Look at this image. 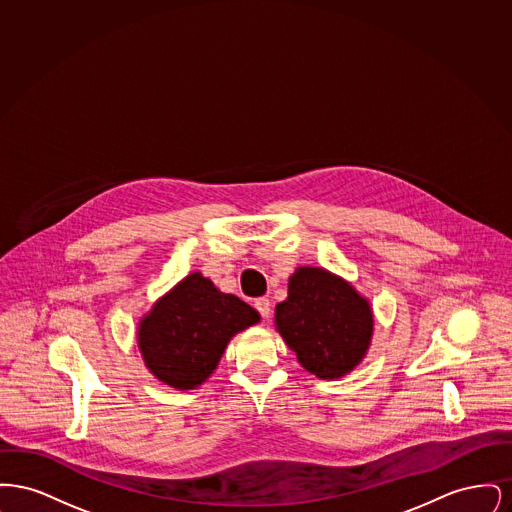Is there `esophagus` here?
Listing matches in <instances>:
<instances>
[{
  "label": "esophagus",
  "instance_id": "esophagus-1",
  "mask_svg": "<svg viewBox=\"0 0 512 512\" xmlns=\"http://www.w3.org/2000/svg\"><path fill=\"white\" fill-rule=\"evenodd\" d=\"M253 305H255V309H257V313H259L261 317H270V301H268L267 297H257Z\"/></svg>",
  "mask_w": 512,
  "mask_h": 512
}]
</instances>
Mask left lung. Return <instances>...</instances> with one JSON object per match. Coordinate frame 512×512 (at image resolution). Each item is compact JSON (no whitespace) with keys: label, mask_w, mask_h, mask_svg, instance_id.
Masks as SVG:
<instances>
[{"label":"left lung","mask_w":512,"mask_h":512,"mask_svg":"<svg viewBox=\"0 0 512 512\" xmlns=\"http://www.w3.org/2000/svg\"><path fill=\"white\" fill-rule=\"evenodd\" d=\"M276 326L297 361L322 380L359 365L372 336V311L353 286L322 268L301 267L276 305Z\"/></svg>","instance_id":"1"}]
</instances>
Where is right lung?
<instances>
[{"label":"right lung","mask_w":512,"mask_h":512,"mask_svg":"<svg viewBox=\"0 0 512 512\" xmlns=\"http://www.w3.org/2000/svg\"><path fill=\"white\" fill-rule=\"evenodd\" d=\"M255 322V309L194 272L142 320L138 343L147 368L161 382L194 390L217 368L230 338Z\"/></svg>","instance_id":"right-lung-1"}]
</instances>
